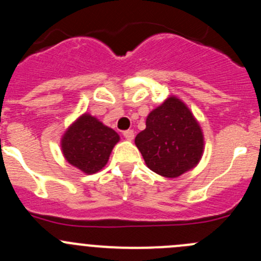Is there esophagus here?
<instances>
[{"mask_svg": "<svg viewBox=\"0 0 261 261\" xmlns=\"http://www.w3.org/2000/svg\"><path fill=\"white\" fill-rule=\"evenodd\" d=\"M123 136H125L126 140H134L135 138V134H134L133 130H127V131H123Z\"/></svg>", "mask_w": 261, "mask_h": 261, "instance_id": "esophagus-1", "label": "esophagus"}]
</instances>
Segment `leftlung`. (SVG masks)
Instances as JSON below:
<instances>
[{"label": "left lung", "instance_id": "left-lung-1", "mask_svg": "<svg viewBox=\"0 0 261 261\" xmlns=\"http://www.w3.org/2000/svg\"><path fill=\"white\" fill-rule=\"evenodd\" d=\"M150 170L177 178L193 169L204 150L202 128L180 98L170 96L146 117V128L135 138Z\"/></svg>", "mask_w": 261, "mask_h": 261}]
</instances>
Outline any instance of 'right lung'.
Instances as JSON below:
<instances>
[{
    "label": "right lung",
    "instance_id": "add662e5",
    "mask_svg": "<svg viewBox=\"0 0 261 261\" xmlns=\"http://www.w3.org/2000/svg\"><path fill=\"white\" fill-rule=\"evenodd\" d=\"M120 136L89 114L81 115L63 134L60 146L65 160L86 174L103 169Z\"/></svg>",
    "mask_w": 261,
    "mask_h": 261
}]
</instances>
